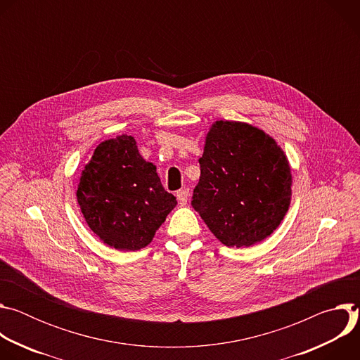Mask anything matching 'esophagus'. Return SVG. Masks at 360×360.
<instances>
[{"mask_svg":"<svg viewBox=\"0 0 360 360\" xmlns=\"http://www.w3.org/2000/svg\"><path fill=\"white\" fill-rule=\"evenodd\" d=\"M188 196H189V189H181V191L176 192V198H178L181 205H186Z\"/></svg>","mask_w":360,"mask_h":360,"instance_id":"esophagus-1","label":"esophagus"}]
</instances>
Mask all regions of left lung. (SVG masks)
<instances>
[{"label":"left lung","mask_w":360,"mask_h":360,"mask_svg":"<svg viewBox=\"0 0 360 360\" xmlns=\"http://www.w3.org/2000/svg\"><path fill=\"white\" fill-rule=\"evenodd\" d=\"M199 165L191 205L224 245L252 246L283 221L292 196L290 165L262 129L238 121L214 122Z\"/></svg>","instance_id":"obj_1"}]
</instances>
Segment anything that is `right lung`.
<instances>
[{
  "label": "right lung",
  "instance_id": "right-lung-1",
  "mask_svg": "<svg viewBox=\"0 0 360 360\" xmlns=\"http://www.w3.org/2000/svg\"><path fill=\"white\" fill-rule=\"evenodd\" d=\"M77 199L91 231L120 250L150 243L176 205L157 167L139 155L135 139L127 134L95 148L81 174Z\"/></svg>",
  "mask_w": 360,
  "mask_h": 360
}]
</instances>
